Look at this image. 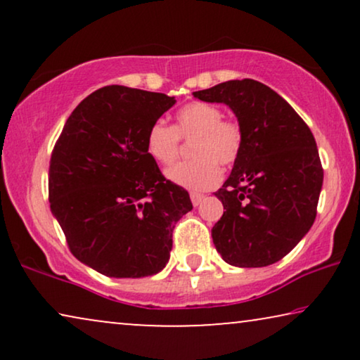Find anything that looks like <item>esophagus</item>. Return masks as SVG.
I'll return each mask as SVG.
<instances>
[{
  "instance_id": "obj_1",
  "label": "esophagus",
  "mask_w": 360,
  "mask_h": 360,
  "mask_svg": "<svg viewBox=\"0 0 360 360\" xmlns=\"http://www.w3.org/2000/svg\"><path fill=\"white\" fill-rule=\"evenodd\" d=\"M190 198H191V203H193L195 206H198L201 201H203L205 195L203 193H198V191H193V193H190Z\"/></svg>"
}]
</instances>
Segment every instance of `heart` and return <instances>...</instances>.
<instances>
[{
    "label": "heart",
    "instance_id": "obj_1",
    "mask_svg": "<svg viewBox=\"0 0 360 360\" xmlns=\"http://www.w3.org/2000/svg\"><path fill=\"white\" fill-rule=\"evenodd\" d=\"M182 141H191L193 160L181 162L167 170V179L191 191L216 186L223 167L239 160L244 149L243 126L236 120H224L219 106L193 101L175 112V124L152 122L146 134V152L160 165H172L180 154Z\"/></svg>",
    "mask_w": 360,
    "mask_h": 360
}]
</instances>
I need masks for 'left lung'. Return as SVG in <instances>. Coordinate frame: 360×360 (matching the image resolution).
<instances>
[{"label": "left lung", "instance_id": "8db88e82", "mask_svg": "<svg viewBox=\"0 0 360 360\" xmlns=\"http://www.w3.org/2000/svg\"><path fill=\"white\" fill-rule=\"evenodd\" d=\"M193 96L228 105L244 131L243 154L214 193L226 210L211 229L216 249L236 267L278 262L316 218L323 167L313 132L278 93L250 78Z\"/></svg>", "mask_w": 360, "mask_h": 360}]
</instances>
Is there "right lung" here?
Returning a JSON list of instances; mask_svg holds the SVG:
<instances>
[{
  "instance_id": "obj_1",
  "label": "right lung",
  "mask_w": 360,
  "mask_h": 360,
  "mask_svg": "<svg viewBox=\"0 0 360 360\" xmlns=\"http://www.w3.org/2000/svg\"><path fill=\"white\" fill-rule=\"evenodd\" d=\"M174 105L164 93L103 86L73 110L53 146L52 213L70 252L106 277L160 272L176 221L193 208L146 152L147 129Z\"/></svg>"
}]
</instances>
